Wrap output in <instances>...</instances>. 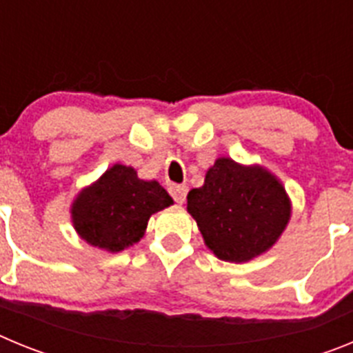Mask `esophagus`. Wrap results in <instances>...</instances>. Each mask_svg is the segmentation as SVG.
Here are the masks:
<instances>
[{
  "mask_svg": "<svg viewBox=\"0 0 353 353\" xmlns=\"http://www.w3.org/2000/svg\"><path fill=\"white\" fill-rule=\"evenodd\" d=\"M170 192L176 203L179 205L185 203V198H187V187L185 185H170Z\"/></svg>",
  "mask_w": 353,
  "mask_h": 353,
  "instance_id": "1",
  "label": "esophagus"
}]
</instances>
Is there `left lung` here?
I'll use <instances>...</instances> for the list:
<instances>
[{
    "mask_svg": "<svg viewBox=\"0 0 353 353\" xmlns=\"http://www.w3.org/2000/svg\"><path fill=\"white\" fill-rule=\"evenodd\" d=\"M187 212L215 256L245 263L279 240L292 217V199L267 168L219 157L203 185L187 194Z\"/></svg>",
    "mask_w": 353,
    "mask_h": 353,
    "instance_id": "obj_1",
    "label": "left lung"
}]
</instances>
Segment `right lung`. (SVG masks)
I'll return each mask as SVG.
<instances>
[{
	"label": "right lung",
	"instance_id": "add662e5",
	"mask_svg": "<svg viewBox=\"0 0 353 353\" xmlns=\"http://www.w3.org/2000/svg\"><path fill=\"white\" fill-rule=\"evenodd\" d=\"M170 205L173 198L157 180H143L134 168L114 164L77 192L70 219L86 244L120 252L138 244L150 217Z\"/></svg>",
	"mask_w": 353,
	"mask_h": 353
}]
</instances>
